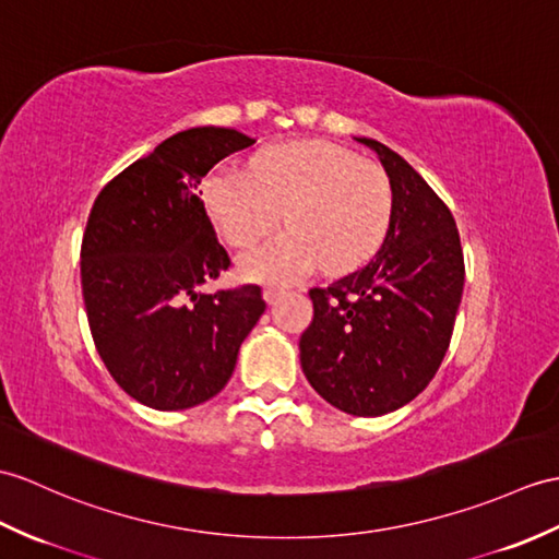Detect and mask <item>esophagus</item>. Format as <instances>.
Listing matches in <instances>:
<instances>
[{"label": "esophagus", "instance_id": "34e87169", "mask_svg": "<svg viewBox=\"0 0 559 559\" xmlns=\"http://www.w3.org/2000/svg\"><path fill=\"white\" fill-rule=\"evenodd\" d=\"M283 293H285V290L278 288V285H266V288H264V300H266L269 305H274Z\"/></svg>", "mask_w": 559, "mask_h": 559}]
</instances>
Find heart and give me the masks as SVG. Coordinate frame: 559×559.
<instances>
[{
	"label": "heart",
	"instance_id": "b5f03b06",
	"mask_svg": "<svg viewBox=\"0 0 559 559\" xmlns=\"http://www.w3.org/2000/svg\"><path fill=\"white\" fill-rule=\"evenodd\" d=\"M200 194L233 248H252L283 212L288 230L240 259V274L252 281H295L319 264L347 274L381 250L393 221V186L383 168L323 140L264 147L250 174L214 168Z\"/></svg>",
	"mask_w": 559,
	"mask_h": 559
}]
</instances>
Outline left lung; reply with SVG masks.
Returning <instances> with one entry per match:
<instances>
[{
    "label": "left lung",
    "instance_id": "obj_1",
    "mask_svg": "<svg viewBox=\"0 0 559 559\" xmlns=\"http://www.w3.org/2000/svg\"><path fill=\"white\" fill-rule=\"evenodd\" d=\"M371 147L393 186V221L367 266L311 288L300 338L311 388L355 417H381L417 397L443 361L464 288V254L448 204L391 147Z\"/></svg>",
    "mask_w": 559,
    "mask_h": 559
}]
</instances>
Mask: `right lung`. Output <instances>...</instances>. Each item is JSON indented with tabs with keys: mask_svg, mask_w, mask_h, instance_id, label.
I'll return each mask as SVG.
<instances>
[{
	"mask_svg": "<svg viewBox=\"0 0 559 559\" xmlns=\"http://www.w3.org/2000/svg\"><path fill=\"white\" fill-rule=\"evenodd\" d=\"M254 140L190 128L102 188L81 245L90 333L104 367L133 400L171 412L224 391L238 349L264 314L259 285L202 293L230 266L202 178Z\"/></svg>",
	"mask_w": 559,
	"mask_h": 559,
	"instance_id": "obj_1",
	"label": "right lung"
}]
</instances>
